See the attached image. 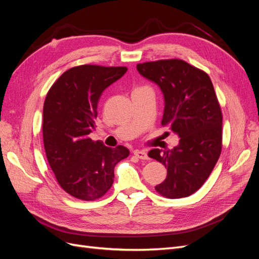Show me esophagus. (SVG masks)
<instances>
[{"mask_svg":"<svg viewBox=\"0 0 259 259\" xmlns=\"http://www.w3.org/2000/svg\"><path fill=\"white\" fill-rule=\"evenodd\" d=\"M134 154L140 160H148L149 159L148 158V154H147V152L145 150H135Z\"/></svg>","mask_w":259,"mask_h":259,"instance_id":"esophagus-1","label":"esophagus"}]
</instances>
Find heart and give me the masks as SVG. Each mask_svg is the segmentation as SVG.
Listing matches in <instances>:
<instances>
[{
	"mask_svg": "<svg viewBox=\"0 0 259 259\" xmlns=\"http://www.w3.org/2000/svg\"><path fill=\"white\" fill-rule=\"evenodd\" d=\"M144 88H145V86H144Z\"/></svg>",
	"mask_w": 259,
	"mask_h": 259,
	"instance_id": "obj_1",
	"label": "heart"
}]
</instances>
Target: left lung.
Here are the masks:
<instances>
[{"instance_id": "1", "label": "left lung", "mask_w": 259, "mask_h": 259, "mask_svg": "<svg viewBox=\"0 0 259 259\" xmlns=\"http://www.w3.org/2000/svg\"><path fill=\"white\" fill-rule=\"evenodd\" d=\"M137 70L159 85L165 103L161 123L180 138L174 149L148 153L167 168L155 190L168 199L189 197L205 183L222 152L223 114L213 83L182 59L144 62Z\"/></svg>"}]
</instances>
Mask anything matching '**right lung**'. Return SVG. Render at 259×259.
<instances>
[{
  "instance_id": "add662e5",
  "label": "right lung",
  "mask_w": 259,
  "mask_h": 259,
  "mask_svg": "<svg viewBox=\"0 0 259 259\" xmlns=\"http://www.w3.org/2000/svg\"><path fill=\"white\" fill-rule=\"evenodd\" d=\"M126 71V67H73L58 77L46 95V158L59 186L76 199L103 197L113 184L115 165L130 154L124 146L112 149L89 137L95 127L101 94Z\"/></svg>"
}]
</instances>
